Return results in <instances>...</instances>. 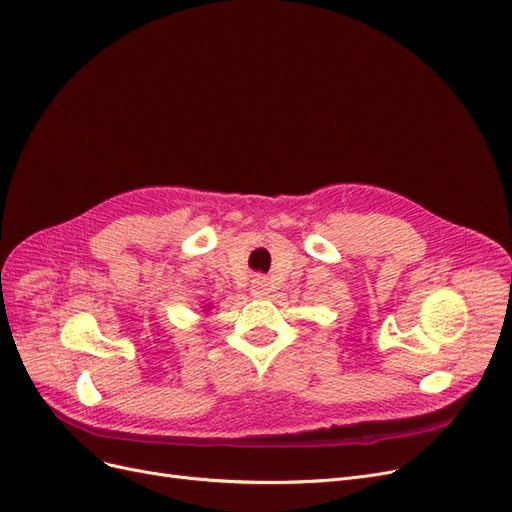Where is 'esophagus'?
I'll return each instance as SVG.
<instances>
[{
	"instance_id": "1",
	"label": "esophagus",
	"mask_w": 512,
	"mask_h": 512,
	"mask_svg": "<svg viewBox=\"0 0 512 512\" xmlns=\"http://www.w3.org/2000/svg\"><path fill=\"white\" fill-rule=\"evenodd\" d=\"M251 293L255 297H265L270 293V280L265 276H255L251 282Z\"/></svg>"
}]
</instances>
